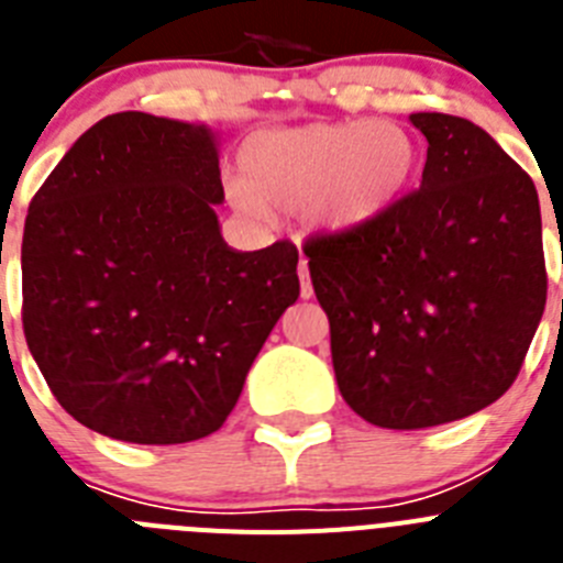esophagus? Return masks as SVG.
Instances as JSON below:
<instances>
[{"mask_svg":"<svg viewBox=\"0 0 563 563\" xmlns=\"http://www.w3.org/2000/svg\"><path fill=\"white\" fill-rule=\"evenodd\" d=\"M298 278H301V298H310L312 282H310V271H307V258H301V265H298Z\"/></svg>","mask_w":563,"mask_h":563,"instance_id":"1","label":"esophagus"}]
</instances>
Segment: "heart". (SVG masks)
Here are the masks:
<instances>
[{"label":"heart","instance_id":"obj_1","mask_svg":"<svg viewBox=\"0 0 563 563\" xmlns=\"http://www.w3.org/2000/svg\"><path fill=\"white\" fill-rule=\"evenodd\" d=\"M236 202L305 211L324 233H352L383 220L417 172V143L400 123L343 121L262 129L239 148Z\"/></svg>","mask_w":563,"mask_h":563}]
</instances>
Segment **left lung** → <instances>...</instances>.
I'll return each instance as SVG.
<instances>
[{
	"label": "left lung",
	"mask_w": 563,
	"mask_h": 563,
	"mask_svg": "<svg viewBox=\"0 0 563 563\" xmlns=\"http://www.w3.org/2000/svg\"><path fill=\"white\" fill-rule=\"evenodd\" d=\"M422 183L383 220L305 245L343 400L380 429L462 420L516 380L547 305L533 180L465 118L415 112Z\"/></svg>",
	"instance_id": "8db88e82"
}]
</instances>
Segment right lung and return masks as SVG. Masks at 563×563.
<instances>
[{
  "label": "right lung",
  "mask_w": 563,
  "mask_h": 563,
  "mask_svg": "<svg viewBox=\"0 0 563 563\" xmlns=\"http://www.w3.org/2000/svg\"><path fill=\"white\" fill-rule=\"evenodd\" d=\"M206 123L107 114L27 208L22 324L67 415L103 437L177 445L213 434L262 343L298 298V251H233Z\"/></svg>",
  "instance_id": "add662e5"
}]
</instances>
